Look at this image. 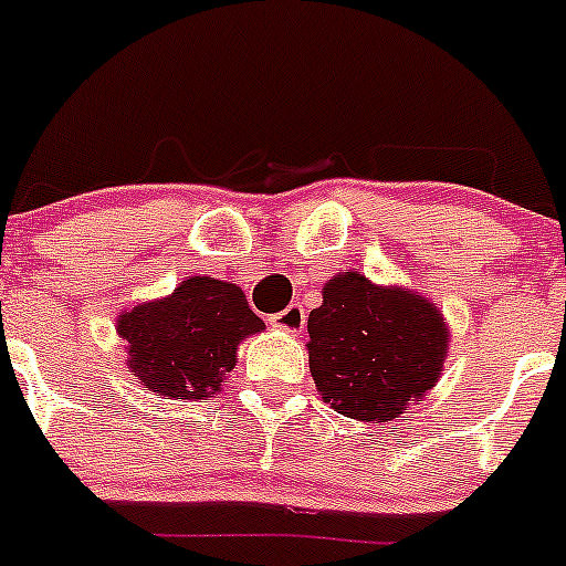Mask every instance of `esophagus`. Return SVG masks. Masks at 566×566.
I'll return each instance as SVG.
<instances>
[{
    "label": "esophagus",
    "mask_w": 566,
    "mask_h": 566,
    "mask_svg": "<svg viewBox=\"0 0 566 566\" xmlns=\"http://www.w3.org/2000/svg\"><path fill=\"white\" fill-rule=\"evenodd\" d=\"M270 324L275 329L289 332V335H302V329H305V311L300 305H289L283 313L272 316Z\"/></svg>",
    "instance_id": "34e87169"
}]
</instances>
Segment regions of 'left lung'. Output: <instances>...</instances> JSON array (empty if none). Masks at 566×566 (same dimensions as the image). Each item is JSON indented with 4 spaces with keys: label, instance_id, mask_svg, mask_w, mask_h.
Segmentation results:
<instances>
[{
    "label": "left lung",
    "instance_id": "8db88e82",
    "mask_svg": "<svg viewBox=\"0 0 566 566\" xmlns=\"http://www.w3.org/2000/svg\"><path fill=\"white\" fill-rule=\"evenodd\" d=\"M307 332L311 376L324 403L359 422L409 411L439 384L450 352V324L436 302L354 270L324 283Z\"/></svg>",
    "mask_w": 566,
    "mask_h": 566
}]
</instances>
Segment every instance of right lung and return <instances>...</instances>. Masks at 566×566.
<instances>
[{"label":"right lung","mask_w":566,"mask_h":566,"mask_svg":"<svg viewBox=\"0 0 566 566\" xmlns=\"http://www.w3.org/2000/svg\"><path fill=\"white\" fill-rule=\"evenodd\" d=\"M116 332L142 387L168 400H209L234 370L240 343L264 322L237 283L193 275L168 296L122 311Z\"/></svg>","instance_id":"1"}]
</instances>
